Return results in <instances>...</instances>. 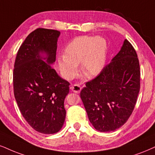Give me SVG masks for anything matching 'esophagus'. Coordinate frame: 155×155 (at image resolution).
<instances>
[{
    "mask_svg": "<svg viewBox=\"0 0 155 155\" xmlns=\"http://www.w3.org/2000/svg\"><path fill=\"white\" fill-rule=\"evenodd\" d=\"M71 90L72 92L75 93H79L81 91V87L79 85H78V84H74V85H73L71 87Z\"/></svg>",
    "mask_w": 155,
    "mask_h": 155,
    "instance_id": "34e87169",
    "label": "esophagus"
}]
</instances>
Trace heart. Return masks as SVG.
<instances>
[{
    "mask_svg": "<svg viewBox=\"0 0 155 155\" xmlns=\"http://www.w3.org/2000/svg\"><path fill=\"white\" fill-rule=\"evenodd\" d=\"M107 43L100 37L81 36L74 38L58 57L59 67L66 79L77 74L78 65L87 77H93L102 71L106 61Z\"/></svg>",
    "mask_w": 155,
    "mask_h": 155,
    "instance_id": "1",
    "label": "heart"
}]
</instances>
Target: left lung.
Masks as SVG:
<instances>
[{"instance_id":"8db88e82","label":"left lung","mask_w":155,"mask_h":155,"mask_svg":"<svg viewBox=\"0 0 155 155\" xmlns=\"http://www.w3.org/2000/svg\"><path fill=\"white\" fill-rule=\"evenodd\" d=\"M85 85L81 98L90 122L96 130L114 131L127 121L140 89L138 57L127 39L111 62Z\"/></svg>"}]
</instances>
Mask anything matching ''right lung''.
I'll return each instance as SVG.
<instances>
[{
  "label": "right lung",
  "mask_w": 155,
  "mask_h": 155,
  "mask_svg": "<svg viewBox=\"0 0 155 155\" xmlns=\"http://www.w3.org/2000/svg\"><path fill=\"white\" fill-rule=\"evenodd\" d=\"M60 35L42 28L30 33L17 52L13 69V91L21 113L34 129L47 134L62 129L70 89L69 82L50 66L56 60Z\"/></svg>",
  "instance_id": "right-lung-1"
}]
</instances>
